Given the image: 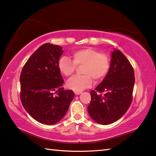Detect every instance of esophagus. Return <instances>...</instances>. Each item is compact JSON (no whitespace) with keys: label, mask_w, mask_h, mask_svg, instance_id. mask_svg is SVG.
<instances>
[{"label":"esophagus","mask_w":156,"mask_h":156,"mask_svg":"<svg viewBox=\"0 0 156 156\" xmlns=\"http://www.w3.org/2000/svg\"><path fill=\"white\" fill-rule=\"evenodd\" d=\"M75 95H80L81 93V91H75Z\"/></svg>","instance_id":"1"}]
</instances>
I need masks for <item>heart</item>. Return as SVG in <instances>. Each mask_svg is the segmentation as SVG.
<instances>
[{"label":"heart","instance_id":"heart-1","mask_svg":"<svg viewBox=\"0 0 156 156\" xmlns=\"http://www.w3.org/2000/svg\"><path fill=\"white\" fill-rule=\"evenodd\" d=\"M72 56L73 61L63 56L60 58L58 63L59 70L66 76H70L75 73L76 66L83 65V75L73 76L67 83L68 88L72 90L81 91L92 85V78L95 81H99L108 73L110 68L109 57L97 49L90 47L83 48L74 51Z\"/></svg>","mask_w":156,"mask_h":156}]
</instances>
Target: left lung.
Masks as SVG:
<instances>
[{"instance_id":"left-lung-1","label":"left lung","mask_w":156,"mask_h":156,"mask_svg":"<svg viewBox=\"0 0 156 156\" xmlns=\"http://www.w3.org/2000/svg\"><path fill=\"white\" fill-rule=\"evenodd\" d=\"M135 85V74L131 64L121 51L112 53L108 73L90 91L88 114L96 123H113L121 118L130 106Z\"/></svg>"}]
</instances>
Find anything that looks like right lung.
Instances as JSON below:
<instances>
[{"instance_id":"1","label":"right lung","mask_w":156,"mask_h":156,"mask_svg":"<svg viewBox=\"0 0 156 156\" xmlns=\"http://www.w3.org/2000/svg\"><path fill=\"white\" fill-rule=\"evenodd\" d=\"M63 51L58 45L45 43L33 53L20 75L23 107L40 123L54 125L68 112L75 93L64 90L58 63ZM57 94H54V91Z\"/></svg>"}]
</instances>
